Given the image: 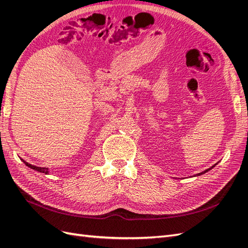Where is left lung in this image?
<instances>
[{
  "label": "left lung",
  "instance_id": "8db88e82",
  "mask_svg": "<svg viewBox=\"0 0 248 248\" xmlns=\"http://www.w3.org/2000/svg\"><path fill=\"white\" fill-rule=\"evenodd\" d=\"M213 168V167H212ZM209 170H211V169H208V170H204V171H202V172H200V174H198V176H200V175H202V174H204V172H206V171H208Z\"/></svg>",
  "mask_w": 248,
  "mask_h": 248
}]
</instances>
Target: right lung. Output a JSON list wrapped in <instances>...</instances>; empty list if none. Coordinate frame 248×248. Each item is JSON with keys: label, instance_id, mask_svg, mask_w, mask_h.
Wrapping results in <instances>:
<instances>
[{"label": "right lung", "instance_id": "1", "mask_svg": "<svg viewBox=\"0 0 248 248\" xmlns=\"http://www.w3.org/2000/svg\"><path fill=\"white\" fill-rule=\"evenodd\" d=\"M27 166L29 167V168H31V169H33V170H38V171H42V172H46V174H47L48 172V170H47V169L46 168H37V167H34V166H32V164H27Z\"/></svg>", "mask_w": 248, "mask_h": 248}]
</instances>
